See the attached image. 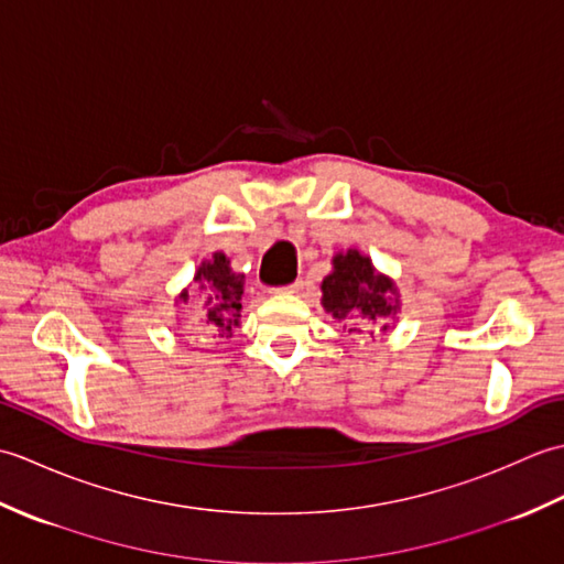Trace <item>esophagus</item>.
Returning <instances> with one entry per match:
<instances>
[{"label":"esophagus","mask_w":564,"mask_h":564,"mask_svg":"<svg viewBox=\"0 0 564 564\" xmlns=\"http://www.w3.org/2000/svg\"><path fill=\"white\" fill-rule=\"evenodd\" d=\"M303 285H305V281L297 279V281H293L289 285H283V289H279V293H301Z\"/></svg>","instance_id":"esophagus-1"}]
</instances>
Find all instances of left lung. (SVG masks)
I'll return each instance as SVG.
<instances>
[{
    "instance_id": "1",
    "label": "left lung",
    "mask_w": 564,
    "mask_h": 564,
    "mask_svg": "<svg viewBox=\"0 0 564 564\" xmlns=\"http://www.w3.org/2000/svg\"><path fill=\"white\" fill-rule=\"evenodd\" d=\"M390 295H394L392 281L376 273L370 259L356 249L334 257V271L322 281V305L334 319L370 322L378 327L398 313V301Z\"/></svg>"
}]
</instances>
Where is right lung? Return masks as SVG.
I'll return each instance as SVG.
<instances>
[{
    "instance_id": "obj_1",
    "label": "right lung",
    "mask_w": 564,
    "mask_h": 564,
    "mask_svg": "<svg viewBox=\"0 0 564 564\" xmlns=\"http://www.w3.org/2000/svg\"><path fill=\"white\" fill-rule=\"evenodd\" d=\"M200 283V325L210 334H232V327L239 325V310H242L245 293V275L230 269V261L225 254H213L210 261L203 263L196 273ZM182 301H188V293H182Z\"/></svg>"
}]
</instances>
